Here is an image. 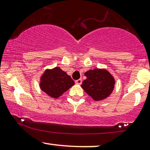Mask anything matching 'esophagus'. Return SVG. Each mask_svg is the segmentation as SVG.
Returning a JSON list of instances; mask_svg holds the SVG:
<instances>
[{
  "label": "esophagus",
  "mask_w": 150,
  "mask_h": 150,
  "mask_svg": "<svg viewBox=\"0 0 150 150\" xmlns=\"http://www.w3.org/2000/svg\"><path fill=\"white\" fill-rule=\"evenodd\" d=\"M75 83L77 84V85H81L82 84V79H78L75 81Z\"/></svg>",
  "instance_id": "esophagus-1"
}]
</instances>
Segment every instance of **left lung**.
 <instances>
[{
    "instance_id": "1",
    "label": "left lung",
    "mask_w": 150,
    "mask_h": 150,
    "mask_svg": "<svg viewBox=\"0 0 150 150\" xmlns=\"http://www.w3.org/2000/svg\"><path fill=\"white\" fill-rule=\"evenodd\" d=\"M85 75L87 79L83 81L81 87L94 100H102L112 93L115 80L106 70H89Z\"/></svg>"
}]
</instances>
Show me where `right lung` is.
<instances>
[{
  "mask_svg": "<svg viewBox=\"0 0 150 150\" xmlns=\"http://www.w3.org/2000/svg\"><path fill=\"white\" fill-rule=\"evenodd\" d=\"M74 84L70 75L59 67H56L45 70L41 77L40 88L49 97L56 99L68 90Z\"/></svg>",
  "mask_w": 150,
  "mask_h": 150,
  "instance_id": "obj_1",
  "label": "right lung"
}]
</instances>
